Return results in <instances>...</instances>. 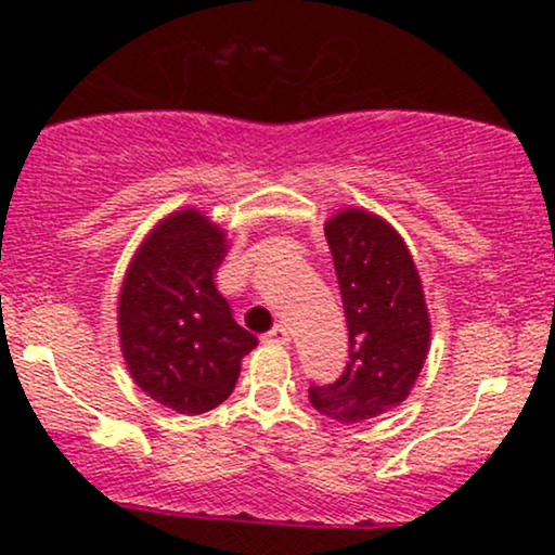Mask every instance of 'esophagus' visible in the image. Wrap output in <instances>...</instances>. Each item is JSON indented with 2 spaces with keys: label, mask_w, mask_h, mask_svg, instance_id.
Wrapping results in <instances>:
<instances>
[{
  "label": "esophagus",
  "mask_w": 555,
  "mask_h": 555,
  "mask_svg": "<svg viewBox=\"0 0 555 555\" xmlns=\"http://www.w3.org/2000/svg\"><path fill=\"white\" fill-rule=\"evenodd\" d=\"M263 341H269V344H289V331H286V326H282V323H279V326H273L271 331H266Z\"/></svg>",
  "instance_id": "esophagus-1"
}]
</instances>
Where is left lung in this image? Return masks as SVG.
Returning <instances> with one entry per match:
<instances>
[{"mask_svg": "<svg viewBox=\"0 0 555 555\" xmlns=\"http://www.w3.org/2000/svg\"><path fill=\"white\" fill-rule=\"evenodd\" d=\"M349 328L334 384H310V404L336 423L378 417L406 399L430 341L423 284L410 250L378 216L341 211L326 224Z\"/></svg>", "mask_w": 555, "mask_h": 555, "instance_id": "left-lung-1", "label": "left lung"}]
</instances>
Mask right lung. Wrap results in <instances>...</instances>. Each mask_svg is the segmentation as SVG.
<instances>
[{"label": "right lung", "mask_w": 555, "mask_h": 555, "mask_svg": "<svg viewBox=\"0 0 555 555\" xmlns=\"http://www.w3.org/2000/svg\"><path fill=\"white\" fill-rule=\"evenodd\" d=\"M224 232L193 208L164 219L127 269L119 339L135 384L182 415L214 410L234 391L240 360L258 339L216 292Z\"/></svg>", "instance_id": "right-lung-1"}]
</instances>
